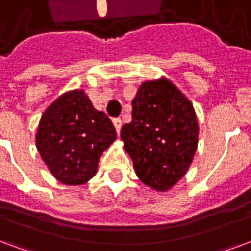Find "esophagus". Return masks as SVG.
<instances>
[{
	"label": "esophagus",
	"instance_id": "esophagus-1",
	"mask_svg": "<svg viewBox=\"0 0 251 251\" xmlns=\"http://www.w3.org/2000/svg\"><path fill=\"white\" fill-rule=\"evenodd\" d=\"M114 126H115V129H116V132L118 135L120 133V129H122V120L120 119H114Z\"/></svg>",
	"mask_w": 251,
	"mask_h": 251
}]
</instances>
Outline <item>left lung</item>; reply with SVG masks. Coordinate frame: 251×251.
<instances>
[{
  "mask_svg": "<svg viewBox=\"0 0 251 251\" xmlns=\"http://www.w3.org/2000/svg\"><path fill=\"white\" fill-rule=\"evenodd\" d=\"M137 177L167 192L189 169L199 143L193 104L171 80L144 82L132 100V122L122 128Z\"/></svg>",
  "mask_w": 251,
  "mask_h": 251,
  "instance_id": "8db88e82",
  "label": "left lung"
}]
</instances>
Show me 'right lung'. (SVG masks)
Listing matches in <instances>:
<instances>
[{"instance_id": "add662e5", "label": "right lung", "mask_w": 251, "mask_h": 251, "mask_svg": "<svg viewBox=\"0 0 251 251\" xmlns=\"http://www.w3.org/2000/svg\"><path fill=\"white\" fill-rule=\"evenodd\" d=\"M116 140L112 122L83 90L63 94L39 120L35 144L56 180L82 185L95 176L101 153Z\"/></svg>"}]
</instances>
